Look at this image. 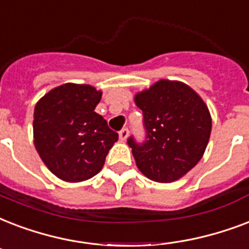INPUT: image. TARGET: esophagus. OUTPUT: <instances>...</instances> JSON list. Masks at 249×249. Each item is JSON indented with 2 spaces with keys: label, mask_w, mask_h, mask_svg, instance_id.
I'll return each mask as SVG.
<instances>
[{
  "label": "esophagus",
  "mask_w": 249,
  "mask_h": 249,
  "mask_svg": "<svg viewBox=\"0 0 249 249\" xmlns=\"http://www.w3.org/2000/svg\"><path fill=\"white\" fill-rule=\"evenodd\" d=\"M127 138H128V130L127 128H122V130L119 131V140L124 142Z\"/></svg>",
  "instance_id": "34e87169"
}]
</instances>
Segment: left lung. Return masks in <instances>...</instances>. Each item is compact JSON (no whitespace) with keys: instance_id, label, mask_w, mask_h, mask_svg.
Here are the masks:
<instances>
[{"instance_id":"obj_1","label":"left lung","mask_w":249,"mask_h":249,"mask_svg":"<svg viewBox=\"0 0 249 249\" xmlns=\"http://www.w3.org/2000/svg\"><path fill=\"white\" fill-rule=\"evenodd\" d=\"M142 109L146 142L128 139L136 166L159 183L178 180L204 156L211 138L212 117L207 104L186 83L161 79L135 94Z\"/></svg>"}]
</instances>
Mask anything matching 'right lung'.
Wrapping results in <instances>:
<instances>
[{
	"label": "right lung",
	"mask_w": 249,
	"mask_h": 249,
	"mask_svg": "<svg viewBox=\"0 0 249 249\" xmlns=\"http://www.w3.org/2000/svg\"><path fill=\"white\" fill-rule=\"evenodd\" d=\"M103 96L89 84L66 83L44 94L35 107L34 144L45 166L69 183L101 170L118 134L94 109Z\"/></svg>",
	"instance_id": "add662e5"
}]
</instances>
